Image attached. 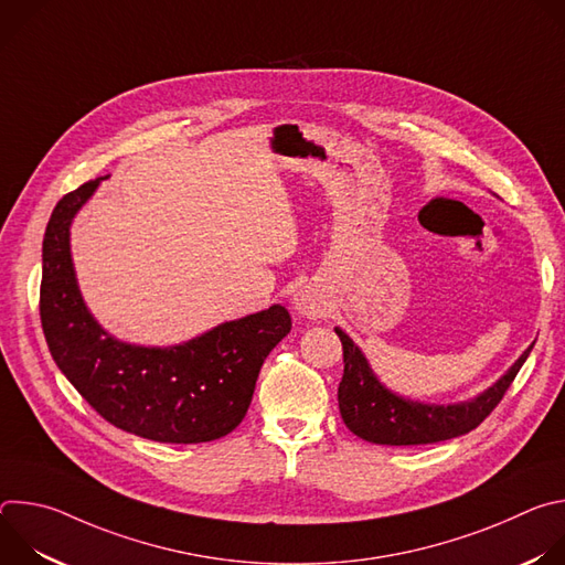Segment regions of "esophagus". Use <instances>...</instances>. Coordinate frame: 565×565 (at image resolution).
Returning a JSON list of instances; mask_svg holds the SVG:
<instances>
[{
  "mask_svg": "<svg viewBox=\"0 0 565 565\" xmlns=\"http://www.w3.org/2000/svg\"><path fill=\"white\" fill-rule=\"evenodd\" d=\"M292 303H295V310H297L299 315L308 317V319L321 317V312H324V303H321L319 295L312 292V290H308V288L299 290V292L295 295V301H292Z\"/></svg>",
  "mask_w": 565,
  "mask_h": 565,
  "instance_id": "esophagus-1",
  "label": "esophagus"
}]
</instances>
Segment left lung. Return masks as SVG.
I'll return each mask as SVG.
<instances>
[{"label": "left lung", "instance_id": "left-lung-1", "mask_svg": "<svg viewBox=\"0 0 565 565\" xmlns=\"http://www.w3.org/2000/svg\"><path fill=\"white\" fill-rule=\"evenodd\" d=\"M335 333L344 351V375L338 388L342 420L355 436L375 445H429L469 434L497 409L534 347L488 391L445 407L405 399L382 386L353 340L342 329H335Z\"/></svg>", "mask_w": 565, "mask_h": 565}]
</instances>
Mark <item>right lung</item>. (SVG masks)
<instances>
[{
	"instance_id": "right-lung-1",
	"label": "right lung",
	"mask_w": 565,
	"mask_h": 565,
	"mask_svg": "<svg viewBox=\"0 0 565 565\" xmlns=\"http://www.w3.org/2000/svg\"><path fill=\"white\" fill-rule=\"evenodd\" d=\"M100 181L64 194L44 232L40 317L49 351L114 427L179 445L223 438L244 420L264 360L290 333V315L275 303L170 349L114 340L79 295L68 248L71 221Z\"/></svg>"
}]
</instances>
